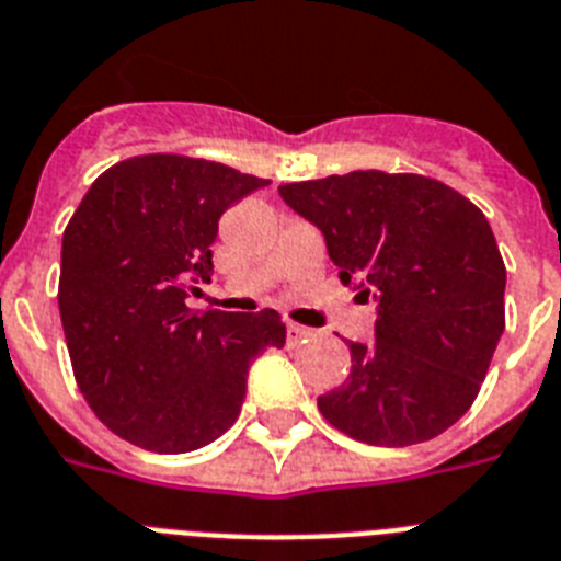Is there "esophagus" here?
Listing matches in <instances>:
<instances>
[{
  "mask_svg": "<svg viewBox=\"0 0 561 561\" xmlns=\"http://www.w3.org/2000/svg\"><path fill=\"white\" fill-rule=\"evenodd\" d=\"M313 331L311 328H302V325H296V322H288V343L296 345V343H302V340H308Z\"/></svg>",
  "mask_w": 561,
  "mask_h": 561,
  "instance_id": "obj_1",
  "label": "esophagus"
}]
</instances>
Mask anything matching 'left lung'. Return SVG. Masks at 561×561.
I'll use <instances>...</instances> for the list:
<instances>
[{"instance_id": "8db88e82", "label": "left lung", "mask_w": 561, "mask_h": 561, "mask_svg": "<svg viewBox=\"0 0 561 561\" xmlns=\"http://www.w3.org/2000/svg\"><path fill=\"white\" fill-rule=\"evenodd\" d=\"M325 236L340 279L377 305L375 343L320 412L348 438L412 446L472 407L504 331V271L484 213L423 175L359 170L279 186Z\"/></svg>"}]
</instances>
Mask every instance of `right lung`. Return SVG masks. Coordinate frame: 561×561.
Returning <instances> with one entry per match:
<instances>
[{"label":"right lung","instance_id":"right-lung-1","mask_svg":"<svg viewBox=\"0 0 561 561\" xmlns=\"http://www.w3.org/2000/svg\"><path fill=\"white\" fill-rule=\"evenodd\" d=\"M271 181L184 154H138L89 186L62 233L59 317L80 391L149 453H193L236 423L250 363L285 345L276 311H190L218 218Z\"/></svg>","mask_w":561,"mask_h":561}]
</instances>
